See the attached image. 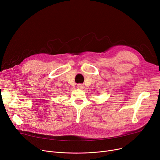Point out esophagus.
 I'll use <instances>...</instances> for the list:
<instances>
[{"instance_id": "34e87169", "label": "esophagus", "mask_w": 160, "mask_h": 160, "mask_svg": "<svg viewBox=\"0 0 160 160\" xmlns=\"http://www.w3.org/2000/svg\"><path fill=\"white\" fill-rule=\"evenodd\" d=\"M77 87H78V88H79V89H84V88H85L84 85H82V84H78V86H77Z\"/></svg>"}]
</instances>
